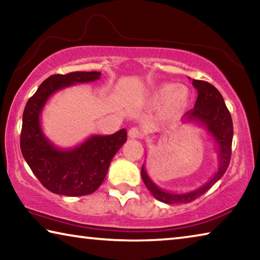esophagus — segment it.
Returning a JSON list of instances; mask_svg holds the SVG:
<instances>
[{
  "instance_id": "obj_1",
  "label": "esophagus",
  "mask_w": 260,
  "mask_h": 260,
  "mask_svg": "<svg viewBox=\"0 0 260 260\" xmlns=\"http://www.w3.org/2000/svg\"><path fill=\"white\" fill-rule=\"evenodd\" d=\"M128 136L131 139H138L141 136V131L138 128V127H132V128L128 131Z\"/></svg>"
}]
</instances>
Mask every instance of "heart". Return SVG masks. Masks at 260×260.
Instances as JSON below:
<instances>
[{
	"mask_svg": "<svg viewBox=\"0 0 260 260\" xmlns=\"http://www.w3.org/2000/svg\"><path fill=\"white\" fill-rule=\"evenodd\" d=\"M149 101L153 105L161 104L166 102L164 116L173 117L179 112H181L189 104L190 91L187 87L180 86L179 83H164V85L157 87L152 91Z\"/></svg>",
	"mask_w": 260,
	"mask_h": 260,
	"instance_id": "1",
	"label": "heart"
}]
</instances>
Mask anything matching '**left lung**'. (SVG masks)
Instances as JSON below:
<instances>
[{"label":"left lung","mask_w":260,"mask_h":260,"mask_svg":"<svg viewBox=\"0 0 260 260\" xmlns=\"http://www.w3.org/2000/svg\"><path fill=\"white\" fill-rule=\"evenodd\" d=\"M192 86L197 89V100L195 108L184 113V122L193 121L205 126L209 133L212 135L218 147L219 166L217 172L208 182L195 190L177 193L162 190L149 178L146 172V166L142 165L141 175L148 190L156 200L166 204L190 203L203 195L213 184L225 174L231 161L232 141H233V121L223 98L219 90L211 83L202 80H192Z\"/></svg>","instance_id":"1"}]
</instances>
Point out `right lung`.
<instances>
[{
  "label": "right lung",
  "instance_id": "1",
  "mask_svg": "<svg viewBox=\"0 0 260 260\" xmlns=\"http://www.w3.org/2000/svg\"><path fill=\"white\" fill-rule=\"evenodd\" d=\"M101 72H71L47 78L30 98L23 113L20 149L43 187L64 196L94 192L107 177L113 156L127 140L126 129L112 135H93L72 149L55 147L41 128V112L50 96L77 83L99 80Z\"/></svg>",
  "mask_w": 260,
  "mask_h": 260
}]
</instances>
